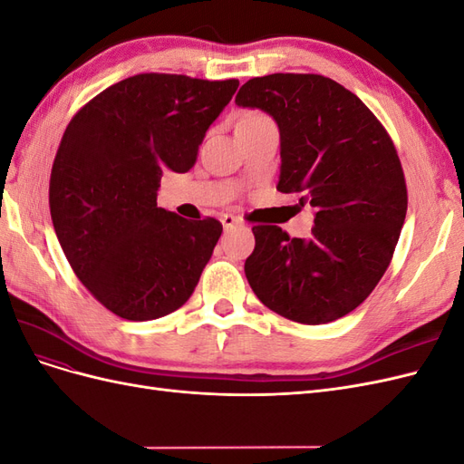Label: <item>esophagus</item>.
<instances>
[{
	"mask_svg": "<svg viewBox=\"0 0 464 464\" xmlns=\"http://www.w3.org/2000/svg\"><path fill=\"white\" fill-rule=\"evenodd\" d=\"M220 222H222L224 230H230V228L240 227V224H242V220L237 218V217H234V215H222V217H220Z\"/></svg>",
	"mask_w": 464,
	"mask_h": 464,
	"instance_id": "34e87169",
	"label": "esophagus"
}]
</instances>
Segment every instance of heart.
Returning <instances> with one entry per match:
<instances>
[{
    "label": "heart",
    "instance_id": "heart-1",
    "mask_svg": "<svg viewBox=\"0 0 464 464\" xmlns=\"http://www.w3.org/2000/svg\"><path fill=\"white\" fill-rule=\"evenodd\" d=\"M244 118H263L261 111H249V114H246Z\"/></svg>",
    "mask_w": 464,
    "mask_h": 464
}]
</instances>
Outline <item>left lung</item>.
I'll return each instance as SVG.
<instances>
[{
    "label": "left lung",
    "instance_id": "left-lung-1",
    "mask_svg": "<svg viewBox=\"0 0 464 464\" xmlns=\"http://www.w3.org/2000/svg\"><path fill=\"white\" fill-rule=\"evenodd\" d=\"M236 104L273 116L280 131L276 189L314 207L310 240L254 227L246 276L256 296L290 321L321 325L366 300L382 280L406 217L395 145L372 110L314 73L249 79Z\"/></svg>",
    "mask_w": 464,
    "mask_h": 464
}]
</instances>
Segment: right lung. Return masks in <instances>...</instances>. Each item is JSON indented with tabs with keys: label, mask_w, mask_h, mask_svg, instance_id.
I'll use <instances>...</instances> for the list:
<instances>
[{
	"label": "right lung",
	"mask_w": 464,
	"mask_h": 464,
	"mask_svg": "<svg viewBox=\"0 0 464 464\" xmlns=\"http://www.w3.org/2000/svg\"><path fill=\"white\" fill-rule=\"evenodd\" d=\"M240 81L141 73L69 121L50 176L53 230L106 310L150 321L184 305L222 234L217 218L157 207L162 172H188Z\"/></svg>",
	"instance_id": "add662e5"
}]
</instances>
